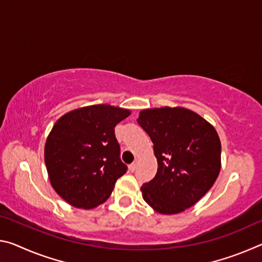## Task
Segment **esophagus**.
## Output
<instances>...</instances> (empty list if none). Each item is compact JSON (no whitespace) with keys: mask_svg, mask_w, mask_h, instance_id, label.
I'll return each instance as SVG.
<instances>
[{"mask_svg":"<svg viewBox=\"0 0 262 262\" xmlns=\"http://www.w3.org/2000/svg\"><path fill=\"white\" fill-rule=\"evenodd\" d=\"M136 167H137V162H134V163H132L130 165H129V170L132 172H134L136 170Z\"/></svg>","mask_w":262,"mask_h":262,"instance_id":"esophagus-1","label":"esophagus"}]
</instances>
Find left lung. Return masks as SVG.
<instances>
[{"label": "left lung", "mask_w": 262, "mask_h": 262, "mask_svg": "<svg viewBox=\"0 0 262 262\" xmlns=\"http://www.w3.org/2000/svg\"><path fill=\"white\" fill-rule=\"evenodd\" d=\"M139 125L150 136L157 173L141 187L142 196L159 214H179L194 206L220 174L221 141L214 126L185 107L148 108Z\"/></svg>", "instance_id": "8db88e82"}]
</instances>
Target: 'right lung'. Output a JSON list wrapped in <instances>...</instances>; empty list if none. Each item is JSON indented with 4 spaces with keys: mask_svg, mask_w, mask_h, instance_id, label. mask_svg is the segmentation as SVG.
<instances>
[{
    "mask_svg": "<svg viewBox=\"0 0 262 262\" xmlns=\"http://www.w3.org/2000/svg\"><path fill=\"white\" fill-rule=\"evenodd\" d=\"M129 114L107 104L91 105L70 111L53 126L45 144L46 168L52 187L69 205H101L126 173L114 127Z\"/></svg>",
    "mask_w": 262,
    "mask_h": 262,
    "instance_id": "obj_1",
    "label": "right lung"
}]
</instances>
